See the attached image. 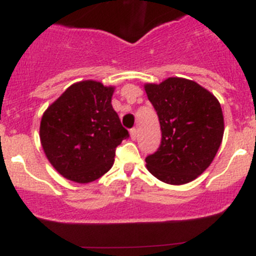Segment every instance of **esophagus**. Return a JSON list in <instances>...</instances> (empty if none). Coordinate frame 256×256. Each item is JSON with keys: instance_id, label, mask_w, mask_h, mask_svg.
<instances>
[{"instance_id": "34e87169", "label": "esophagus", "mask_w": 256, "mask_h": 256, "mask_svg": "<svg viewBox=\"0 0 256 256\" xmlns=\"http://www.w3.org/2000/svg\"><path fill=\"white\" fill-rule=\"evenodd\" d=\"M130 138L133 139V140H136V139L138 138V129H136V128H132L130 129Z\"/></svg>"}]
</instances>
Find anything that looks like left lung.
Masks as SVG:
<instances>
[{
	"mask_svg": "<svg viewBox=\"0 0 256 256\" xmlns=\"http://www.w3.org/2000/svg\"><path fill=\"white\" fill-rule=\"evenodd\" d=\"M162 130L159 148L146 158V168L164 183L194 180L213 162L224 134L222 107L193 80L172 77L146 84Z\"/></svg>",
	"mask_w": 256,
	"mask_h": 256,
	"instance_id": "1",
	"label": "left lung"
}]
</instances>
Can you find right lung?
<instances>
[{"mask_svg":"<svg viewBox=\"0 0 256 256\" xmlns=\"http://www.w3.org/2000/svg\"><path fill=\"white\" fill-rule=\"evenodd\" d=\"M113 90L96 80L76 83L43 114V150L64 178L90 183L112 168L116 149L129 136L110 103Z\"/></svg>","mask_w":256,"mask_h":256,"instance_id":"right-lung-1","label":"right lung"}]
</instances>
